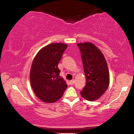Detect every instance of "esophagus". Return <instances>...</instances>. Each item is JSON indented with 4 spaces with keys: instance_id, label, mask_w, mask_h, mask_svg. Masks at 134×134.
Wrapping results in <instances>:
<instances>
[{
    "instance_id": "esophagus-1",
    "label": "esophagus",
    "mask_w": 134,
    "mask_h": 134,
    "mask_svg": "<svg viewBox=\"0 0 134 134\" xmlns=\"http://www.w3.org/2000/svg\"><path fill=\"white\" fill-rule=\"evenodd\" d=\"M74 82H75V80H71L70 82H69V83H70V84H71V85H74Z\"/></svg>"
}]
</instances>
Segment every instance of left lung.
<instances>
[{"mask_svg": "<svg viewBox=\"0 0 134 134\" xmlns=\"http://www.w3.org/2000/svg\"><path fill=\"white\" fill-rule=\"evenodd\" d=\"M80 51L86 85L80 94L86 100L93 101L104 94L109 85L110 76L104 55L91 43H78Z\"/></svg>", "mask_w": 134, "mask_h": 134, "instance_id": "8db88e82", "label": "left lung"}]
</instances>
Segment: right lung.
Masks as SVG:
<instances>
[{
    "label": "right lung",
    "instance_id": "right-lung-1",
    "mask_svg": "<svg viewBox=\"0 0 134 134\" xmlns=\"http://www.w3.org/2000/svg\"><path fill=\"white\" fill-rule=\"evenodd\" d=\"M68 46L52 43L42 48L35 57L31 67L30 80L36 96L46 103L61 98L67 84L60 76L58 65Z\"/></svg>",
    "mask_w": 134,
    "mask_h": 134
}]
</instances>
